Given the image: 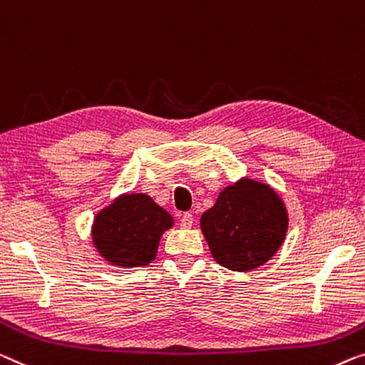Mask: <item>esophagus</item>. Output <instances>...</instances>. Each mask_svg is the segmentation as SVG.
<instances>
[{
	"label": "esophagus",
	"instance_id": "esophagus-1",
	"mask_svg": "<svg viewBox=\"0 0 365 365\" xmlns=\"http://www.w3.org/2000/svg\"><path fill=\"white\" fill-rule=\"evenodd\" d=\"M180 226L183 227V230H190V227L193 226V216L190 213H185L180 220Z\"/></svg>",
	"mask_w": 365,
	"mask_h": 365
}]
</instances>
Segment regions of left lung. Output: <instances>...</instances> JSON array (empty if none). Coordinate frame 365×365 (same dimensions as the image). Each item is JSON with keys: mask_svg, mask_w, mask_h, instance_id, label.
Masks as SVG:
<instances>
[{"mask_svg": "<svg viewBox=\"0 0 365 365\" xmlns=\"http://www.w3.org/2000/svg\"><path fill=\"white\" fill-rule=\"evenodd\" d=\"M211 255L222 267L249 272L267 264L288 231L285 201L270 183L242 177L217 195L200 217Z\"/></svg>", "mask_w": 365, "mask_h": 365, "instance_id": "1", "label": "left lung"}]
</instances>
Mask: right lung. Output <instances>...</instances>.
<instances>
[{
  "mask_svg": "<svg viewBox=\"0 0 365 365\" xmlns=\"http://www.w3.org/2000/svg\"><path fill=\"white\" fill-rule=\"evenodd\" d=\"M175 221L148 193H121L95 215L91 242L105 262L118 269L149 265L160 237Z\"/></svg>",
  "mask_w": 365,
  "mask_h": 365,
  "instance_id": "add662e5",
  "label": "right lung"
}]
</instances>
